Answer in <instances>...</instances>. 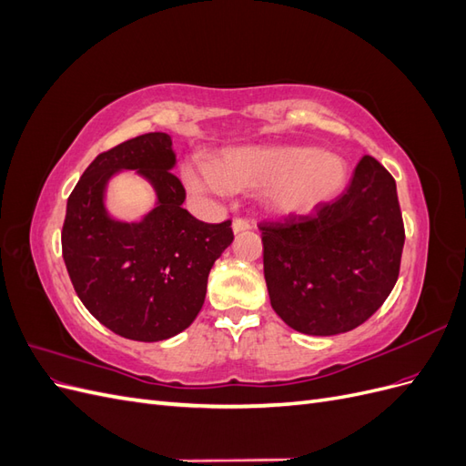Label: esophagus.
<instances>
[{"label":"esophagus","instance_id":"34e87169","mask_svg":"<svg viewBox=\"0 0 466 466\" xmlns=\"http://www.w3.org/2000/svg\"><path fill=\"white\" fill-rule=\"evenodd\" d=\"M250 229V221L248 219H243V218H237L233 221V231L235 233H243V231H248Z\"/></svg>","mask_w":466,"mask_h":466}]
</instances>
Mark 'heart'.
Segmentation results:
<instances>
[{
	"label": "heart",
	"instance_id": "obj_1",
	"mask_svg": "<svg viewBox=\"0 0 466 466\" xmlns=\"http://www.w3.org/2000/svg\"><path fill=\"white\" fill-rule=\"evenodd\" d=\"M182 178L198 196L258 188L264 208L291 216L330 202L346 182V163L334 153L305 146L233 147L211 163H185Z\"/></svg>",
	"mask_w": 466,
	"mask_h": 466
}]
</instances>
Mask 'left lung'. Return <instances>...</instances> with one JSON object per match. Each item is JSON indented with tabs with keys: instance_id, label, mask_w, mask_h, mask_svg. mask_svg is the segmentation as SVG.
<instances>
[{
	"instance_id": "8db88e82",
	"label": "left lung",
	"mask_w": 466,
	"mask_h": 466,
	"mask_svg": "<svg viewBox=\"0 0 466 466\" xmlns=\"http://www.w3.org/2000/svg\"><path fill=\"white\" fill-rule=\"evenodd\" d=\"M272 309L303 334L354 330L399 279L404 223L392 175L371 155L348 188L311 214L258 225Z\"/></svg>"
}]
</instances>
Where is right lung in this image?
Returning a JSON list of instances; mask_svg holds the SVG:
<instances>
[{
    "mask_svg": "<svg viewBox=\"0 0 466 466\" xmlns=\"http://www.w3.org/2000/svg\"><path fill=\"white\" fill-rule=\"evenodd\" d=\"M171 137L151 132L98 153L67 198L62 257L87 311L115 334L167 340L198 317L208 276L233 241L231 219L204 223L182 208L187 190L171 173ZM136 167L158 192V208L139 224L104 209L106 180Z\"/></svg>",
    "mask_w": 466,
    "mask_h": 466,
    "instance_id": "right-lung-1",
    "label": "right lung"
}]
</instances>
